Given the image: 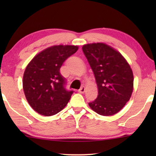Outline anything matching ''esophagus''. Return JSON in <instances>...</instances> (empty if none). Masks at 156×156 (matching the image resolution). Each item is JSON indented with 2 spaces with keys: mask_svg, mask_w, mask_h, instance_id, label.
<instances>
[{
  "mask_svg": "<svg viewBox=\"0 0 156 156\" xmlns=\"http://www.w3.org/2000/svg\"><path fill=\"white\" fill-rule=\"evenodd\" d=\"M78 91H79V93H80V94L84 93V91H85V87H81V88L78 90Z\"/></svg>",
  "mask_w": 156,
  "mask_h": 156,
  "instance_id": "obj_1",
  "label": "esophagus"
}]
</instances>
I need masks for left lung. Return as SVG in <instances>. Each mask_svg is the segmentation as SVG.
Segmentation results:
<instances>
[{"instance_id":"8db88e82","label":"left lung","mask_w":156,"mask_h":156,"mask_svg":"<svg viewBox=\"0 0 156 156\" xmlns=\"http://www.w3.org/2000/svg\"><path fill=\"white\" fill-rule=\"evenodd\" d=\"M83 52L94 74L98 97L89 103L102 116H112L129 101L133 89V74L121 54L104 43L84 44Z\"/></svg>"}]
</instances>
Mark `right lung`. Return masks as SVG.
<instances>
[{"instance_id":"1","label":"right lung","mask_w":156,"mask_h":156,"mask_svg":"<svg viewBox=\"0 0 156 156\" xmlns=\"http://www.w3.org/2000/svg\"><path fill=\"white\" fill-rule=\"evenodd\" d=\"M78 46L55 45L42 50L30 62L23 74V87L32 108L42 116L59 113L67 105L73 91L65 89L66 80L59 72Z\"/></svg>"}]
</instances>
